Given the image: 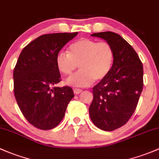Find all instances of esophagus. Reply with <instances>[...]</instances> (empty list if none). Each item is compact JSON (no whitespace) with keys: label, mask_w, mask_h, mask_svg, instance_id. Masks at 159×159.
<instances>
[{"label":"esophagus","mask_w":159,"mask_h":159,"mask_svg":"<svg viewBox=\"0 0 159 159\" xmlns=\"http://www.w3.org/2000/svg\"><path fill=\"white\" fill-rule=\"evenodd\" d=\"M82 91V90L81 89H78V88H75L74 89V93L75 94H78V93H80Z\"/></svg>","instance_id":"esophagus-1"}]
</instances>
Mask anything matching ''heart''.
Returning <instances> with one entry per match:
<instances>
[{
    "label": "heart",
    "instance_id": "heart-1",
    "mask_svg": "<svg viewBox=\"0 0 159 159\" xmlns=\"http://www.w3.org/2000/svg\"><path fill=\"white\" fill-rule=\"evenodd\" d=\"M114 61V51L107 42L83 38L71 44L68 53L59 52L56 57L58 71L65 75H71L78 65L79 71L66 80L75 87L89 85L94 80L99 81L111 71Z\"/></svg>",
    "mask_w": 159,
    "mask_h": 159
}]
</instances>
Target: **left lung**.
<instances>
[{"label": "left lung", "instance_id": "left-lung-1", "mask_svg": "<svg viewBox=\"0 0 159 159\" xmlns=\"http://www.w3.org/2000/svg\"><path fill=\"white\" fill-rule=\"evenodd\" d=\"M91 36L110 44L114 61L107 76L93 88L90 117L97 127L113 131L126 124L136 110L143 88V64L133 48L117 33L102 32Z\"/></svg>", "mask_w": 159, "mask_h": 159}]
</instances>
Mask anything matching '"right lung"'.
I'll use <instances>...</instances> for the list:
<instances>
[{"mask_svg": "<svg viewBox=\"0 0 159 159\" xmlns=\"http://www.w3.org/2000/svg\"><path fill=\"white\" fill-rule=\"evenodd\" d=\"M78 33L42 35L23 48L13 70L15 98L24 117L43 130L57 126L74 98L71 88L61 81L56 57Z\"/></svg>", "mask_w": 159, "mask_h": 159, "instance_id": "obj_1", "label": "right lung"}]
</instances>
